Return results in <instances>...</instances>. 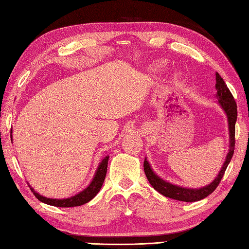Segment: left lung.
<instances>
[{
    "instance_id": "obj_1",
    "label": "left lung",
    "mask_w": 249,
    "mask_h": 249,
    "mask_svg": "<svg viewBox=\"0 0 249 249\" xmlns=\"http://www.w3.org/2000/svg\"><path fill=\"white\" fill-rule=\"evenodd\" d=\"M216 89H217V97L219 105L223 107L225 112L228 116L229 122V136H230V145H229V153L227 155L226 161L224 163L223 168L219 172L214 181L211 183L208 186H204L199 189H192V188H183L179 186H176L168 182H165L160 178H158L156 174L152 171L150 167V163L146 160L143 162V168L145 176L149 179L150 184L153 186V188L156 189L158 193H160L165 197L176 199L178 201H185V202H195V201H199L201 199H204L208 197L210 194H212L214 190L217 188L219 185L221 178H223L225 171L227 167H228L229 162L231 160L232 156L234 153L235 147V122L237 116V108L236 103L234 100L233 95L231 94L230 89L227 87V84L223 80V78L220 77L219 73H216Z\"/></svg>"
}]
</instances>
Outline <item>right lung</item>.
<instances>
[{
    "mask_svg": "<svg viewBox=\"0 0 249 249\" xmlns=\"http://www.w3.org/2000/svg\"><path fill=\"white\" fill-rule=\"evenodd\" d=\"M10 133H12V131H10ZM108 160H109V156H106L104 158L102 162L99 163L96 174H95L91 184H89V186L83 190V192L73 196V197L67 198V199H50V198L43 197V196L37 194L33 188H31V192L33 193L35 195V197L39 201H41V202L53 205V206H60V208H72V206H79L84 203H88L89 200H92L95 196L98 194L100 188L103 186V183L106 178V173H107Z\"/></svg>",
    "mask_w": 249,
    "mask_h": 249,
    "instance_id": "obj_1",
    "label": "right lung"
}]
</instances>
